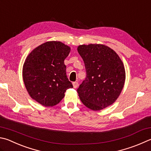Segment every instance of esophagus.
<instances>
[{
    "instance_id": "1",
    "label": "esophagus",
    "mask_w": 151,
    "mask_h": 151,
    "mask_svg": "<svg viewBox=\"0 0 151 151\" xmlns=\"http://www.w3.org/2000/svg\"><path fill=\"white\" fill-rule=\"evenodd\" d=\"M73 87L75 88H77L78 86V84L77 82H73Z\"/></svg>"
}]
</instances>
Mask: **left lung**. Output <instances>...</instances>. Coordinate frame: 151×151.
Instances as JSON below:
<instances>
[{"instance_id": "8db88e82", "label": "left lung", "mask_w": 151, "mask_h": 151, "mask_svg": "<svg viewBox=\"0 0 151 151\" xmlns=\"http://www.w3.org/2000/svg\"><path fill=\"white\" fill-rule=\"evenodd\" d=\"M86 77L77 89L81 102L99 111L116 102L125 81L124 65L113 49L102 44L79 45Z\"/></svg>"}]
</instances>
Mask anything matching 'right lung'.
Returning a JSON list of instances; mask_svg holds the SVG:
<instances>
[{
    "mask_svg": "<svg viewBox=\"0 0 151 151\" xmlns=\"http://www.w3.org/2000/svg\"><path fill=\"white\" fill-rule=\"evenodd\" d=\"M70 51L68 45L52 41L35 48L26 59L22 70L24 84L30 97L42 106L57 105L66 90L73 87L64 63Z\"/></svg>",
    "mask_w": 151,
    "mask_h": 151,
    "instance_id": "right-lung-1",
    "label": "right lung"
}]
</instances>
